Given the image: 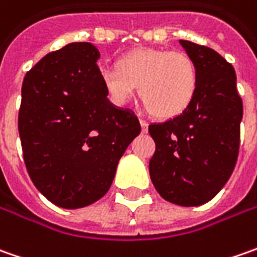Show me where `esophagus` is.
Masks as SVG:
<instances>
[{
    "instance_id": "34e87169",
    "label": "esophagus",
    "mask_w": 257,
    "mask_h": 257,
    "mask_svg": "<svg viewBox=\"0 0 257 257\" xmlns=\"http://www.w3.org/2000/svg\"><path fill=\"white\" fill-rule=\"evenodd\" d=\"M140 125H142V132H143V133H147V130H149V124H147V121L143 120V118H140Z\"/></svg>"
}]
</instances>
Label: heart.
Segmentation results:
<instances>
[{
    "mask_svg": "<svg viewBox=\"0 0 257 257\" xmlns=\"http://www.w3.org/2000/svg\"><path fill=\"white\" fill-rule=\"evenodd\" d=\"M108 98L124 105L136 94L156 117L182 114L197 90V68L186 53L164 48H137L123 55L117 67L100 71Z\"/></svg>",
    "mask_w": 257,
    "mask_h": 257,
    "instance_id": "heart-1",
    "label": "heart"
}]
</instances>
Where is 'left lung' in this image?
<instances>
[{
	"label": "left lung",
	"mask_w": 257,
	"mask_h": 257,
	"mask_svg": "<svg viewBox=\"0 0 257 257\" xmlns=\"http://www.w3.org/2000/svg\"><path fill=\"white\" fill-rule=\"evenodd\" d=\"M180 44L197 68V90L182 114L149 125L156 143L149 172L164 200L190 207L212 200L229 180L239 154L243 104L232 64L209 47Z\"/></svg>",
	"instance_id": "left-lung-1"
}]
</instances>
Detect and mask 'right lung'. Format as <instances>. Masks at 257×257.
<instances>
[{"label":"right lung","mask_w":257,"mask_h":257,"mask_svg":"<svg viewBox=\"0 0 257 257\" xmlns=\"http://www.w3.org/2000/svg\"><path fill=\"white\" fill-rule=\"evenodd\" d=\"M98 50L71 43L25 74L18 132L27 172L55 206L80 209L108 192L139 118L107 98Z\"/></svg>","instance_id":"1"}]
</instances>
